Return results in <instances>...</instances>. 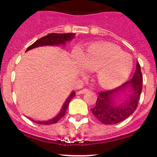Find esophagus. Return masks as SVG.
Instances as JSON below:
<instances>
[{"label":"esophagus","mask_w":157,"mask_h":157,"mask_svg":"<svg viewBox=\"0 0 157 157\" xmlns=\"http://www.w3.org/2000/svg\"><path fill=\"white\" fill-rule=\"evenodd\" d=\"M88 91H89V90H88V89H86V88H85V89H82V90H78V92H77V94H85V93L88 92Z\"/></svg>","instance_id":"obj_1"}]
</instances>
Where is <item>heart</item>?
Here are the masks:
<instances>
[{
    "mask_svg": "<svg viewBox=\"0 0 157 157\" xmlns=\"http://www.w3.org/2000/svg\"><path fill=\"white\" fill-rule=\"evenodd\" d=\"M77 56L84 67L96 71L97 80L104 87L119 86L128 78L133 68L132 57L111 44H92L82 58L79 54Z\"/></svg>",
    "mask_w": 157,
    "mask_h": 157,
    "instance_id": "1",
    "label": "heart"
}]
</instances>
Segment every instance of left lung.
Segmentation results:
<instances>
[{
    "label": "left lung",
    "instance_id": "1",
    "mask_svg": "<svg viewBox=\"0 0 157 157\" xmlns=\"http://www.w3.org/2000/svg\"><path fill=\"white\" fill-rule=\"evenodd\" d=\"M128 87H131L133 90L129 97L120 105L115 103L113 97L126 90ZM142 87L143 76L140 66L137 63L136 72L130 81L124 82L122 86L116 89L99 93L96 105L91 109L93 115L102 124L107 125L116 124L126 120L136 109Z\"/></svg>",
    "mask_w": 157,
    "mask_h": 157
}]
</instances>
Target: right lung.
I'll use <instances>...</instances> for the list:
<instances>
[{
	"label": "right lung",
	"mask_w": 157,
	"mask_h": 157,
	"mask_svg": "<svg viewBox=\"0 0 157 157\" xmlns=\"http://www.w3.org/2000/svg\"><path fill=\"white\" fill-rule=\"evenodd\" d=\"M75 37V33H49L48 35L45 36V37H41L40 39L37 40L34 43H33L31 46L27 48L26 51L29 50H32L33 48L39 47V46H57V45H64L67 41H69L71 40L74 39ZM25 51V52H26ZM75 96V92L73 91L70 94V96L67 99V100L65 101L64 104H63L61 111L56 116L51 120H48V121H35V120L30 119L34 123H37L38 124H43V125H49V124H55L60 120L61 118H63L66 114V111H67L68 105H69L70 101L72 99V98Z\"/></svg>",
	"instance_id": "add662e5"
}]
</instances>
